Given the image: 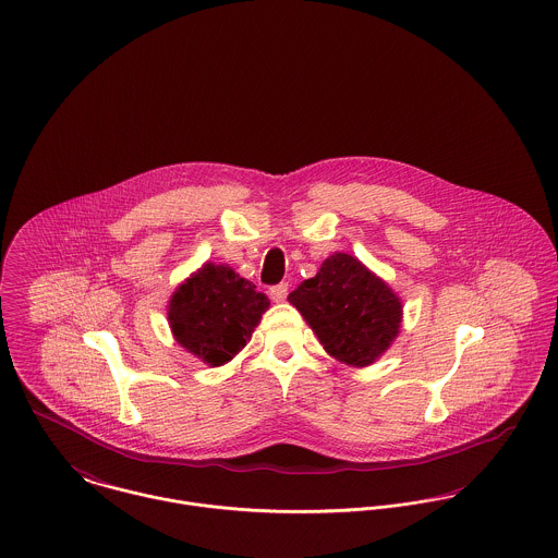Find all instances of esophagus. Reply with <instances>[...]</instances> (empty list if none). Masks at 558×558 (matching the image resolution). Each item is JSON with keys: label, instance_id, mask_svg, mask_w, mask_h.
I'll return each mask as SVG.
<instances>
[{"label": "esophagus", "instance_id": "34e87169", "mask_svg": "<svg viewBox=\"0 0 558 558\" xmlns=\"http://www.w3.org/2000/svg\"><path fill=\"white\" fill-rule=\"evenodd\" d=\"M269 295H271V300L274 301L287 300V295H289V284H287V282H280V284L271 287V289H269Z\"/></svg>", "mask_w": 558, "mask_h": 558}]
</instances>
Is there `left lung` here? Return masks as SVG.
Returning a JSON list of instances; mask_svg holds the SVG:
<instances>
[{
	"instance_id": "8db88e82",
	"label": "left lung",
	"mask_w": 558,
	"mask_h": 558,
	"mask_svg": "<svg viewBox=\"0 0 558 558\" xmlns=\"http://www.w3.org/2000/svg\"><path fill=\"white\" fill-rule=\"evenodd\" d=\"M289 301L325 350L350 367L372 365L401 327V300L383 278L345 253L327 258Z\"/></svg>"
}]
</instances>
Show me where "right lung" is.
<instances>
[{
  "mask_svg": "<svg viewBox=\"0 0 558 558\" xmlns=\"http://www.w3.org/2000/svg\"><path fill=\"white\" fill-rule=\"evenodd\" d=\"M267 307L269 300L253 282L229 265L206 263L175 289L168 320L175 342L218 367L251 342Z\"/></svg>",
  "mask_w": 558,
  "mask_h": 558,
  "instance_id": "add662e5",
  "label": "right lung"
}]
</instances>
